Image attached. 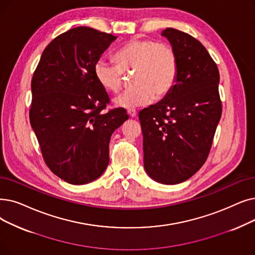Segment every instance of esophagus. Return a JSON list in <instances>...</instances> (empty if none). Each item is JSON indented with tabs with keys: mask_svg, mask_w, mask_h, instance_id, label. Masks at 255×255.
<instances>
[{
	"mask_svg": "<svg viewBox=\"0 0 255 255\" xmlns=\"http://www.w3.org/2000/svg\"><path fill=\"white\" fill-rule=\"evenodd\" d=\"M127 114L129 115L130 118H135L136 117V110H134V109H128L127 110Z\"/></svg>",
	"mask_w": 255,
	"mask_h": 255,
	"instance_id": "1",
	"label": "esophagus"
}]
</instances>
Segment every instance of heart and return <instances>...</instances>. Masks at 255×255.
<instances>
[{"instance_id":"obj_1","label":"heart","mask_w":255,"mask_h":255,"mask_svg":"<svg viewBox=\"0 0 255 255\" xmlns=\"http://www.w3.org/2000/svg\"><path fill=\"white\" fill-rule=\"evenodd\" d=\"M118 64L104 58L94 66L97 81L109 93L118 94L124 85V73L135 72L132 84L135 87L116 99L119 106L135 108L146 105L155 98L167 96L178 75V58L174 49L151 39L133 38L115 55Z\"/></svg>"}]
</instances>
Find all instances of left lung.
<instances>
[{"label": "left lung", "mask_w": 255, "mask_h": 255, "mask_svg": "<svg viewBox=\"0 0 255 255\" xmlns=\"http://www.w3.org/2000/svg\"><path fill=\"white\" fill-rule=\"evenodd\" d=\"M178 58V75L163 100L138 114L143 167L155 181L187 180L206 161L222 115L219 70L202 43L185 32L167 28Z\"/></svg>", "instance_id": "obj_1"}]
</instances>
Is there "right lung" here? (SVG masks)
<instances>
[{"mask_svg": "<svg viewBox=\"0 0 255 255\" xmlns=\"http://www.w3.org/2000/svg\"><path fill=\"white\" fill-rule=\"evenodd\" d=\"M116 39L90 27L73 28L43 50L32 77L30 124L48 168L71 184L103 174L110 137L129 119L124 108L104 113L110 99L94 74Z\"/></svg>", "mask_w": 255, "mask_h": 255, "instance_id": "add662e5", "label": "right lung"}]
</instances>
